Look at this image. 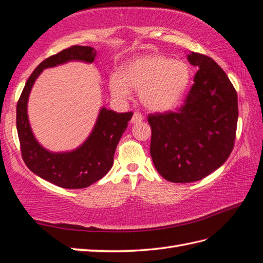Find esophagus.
Here are the masks:
<instances>
[{"label": "esophagus", "mask_w": 263, "mask_h": 263, "mask_svg": "<svg viewBox=\"0 0 263 263\" xmlns=\"http://www.w3.org/2000/svg\"><path fill=\"white\" fill-rule=\"evenodd\" d=\"M142 120H143V116L141 114L135 112V114H134V116H133L130 122H132V124H137V122H141Z\"/></svg>", "instance_id": "esophagus-1"}]
</instances>
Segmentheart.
<instances>
[{
  "instance_id": "heart-1",
  "label": "heart",
  "mask_w": 263,
  "mask_h": 263,
  "mask_svg": "<svg viewBox=\"0 0 263 263\" xmlns=\"http://www.w3.org/2000/svg\"><path fill=\"white\" fill-rule=\"evenodd\" d=\"M190 82V68L183 61L159 54L134 58L109 81L111 95L118 100L130 97V87L139 91L141 101L152 111L163 112L179 103Z\"/></svg>"
}]
</instances>
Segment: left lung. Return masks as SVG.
Segmentation results:
<instances>
[{"label": "left lung", "mask_w": 263, "mask_h": 263, "mask_svg": "<svg viewBox=\"0 0 263 263\" xmlns=\"http://www.w3.org/2000/svg\"><path fill=\"white\" fill-rule=\"evenodd\" d=\"M186 57L198 71L184 103L177 112L148 116L154 166L176 183L201 180L224 164L238 117L236 91L218 64L194 51Z\"/></svg>", "instance_id": "8db88e82"}]
</instances>
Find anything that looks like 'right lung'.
Instances as JSON below:
<instances>
[{"label":"right lung","instance_id":"add662e5","mask_svg":"<svg viewBox=\"0 0 263 263\" xmlns=\"http://www.w3.org/2000/svg\"><path fill=\"white\" fill-rule=\"evenodd\" d=\"M97 50L89 46H72L46 58L34 69L23 87L16 104V130L22 159L36 176L65 189H82L97 182L109 172L114 155L133 112L117 114L102 107L89 137L78 148L50 152L34 137L28 118V100L32 86L45 68L72 61L93 63Z\"/></svg>","mask_w":263,"mask_h":263}]
</instances>
